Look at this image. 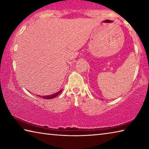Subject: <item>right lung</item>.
Here are the masks:
<instances>
[{"label":"right lung","mask_w":149,"mask_h":149,"mask_svg":"<svg viewBox=\"0 0 149 149\" xmlns=\"http://www.w3.org/2000/svg\"><path fill=\"white\" fill-rule=\"evenodd\" d=\"M61 92H62V89L54 93V94H52V95H48V96H42V97H41V96L40 97H41V98H42V99H53V98L57 97V96Z\"/></svg>","instance_id":"obj_1"}]
</instances>
